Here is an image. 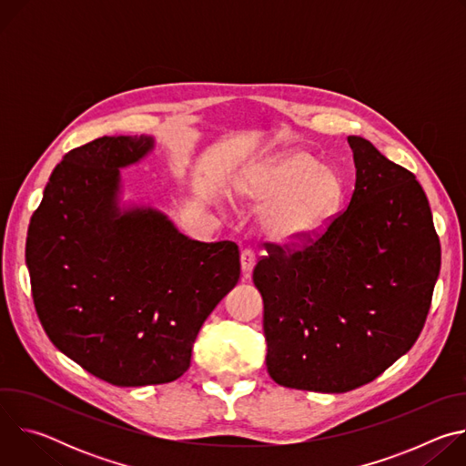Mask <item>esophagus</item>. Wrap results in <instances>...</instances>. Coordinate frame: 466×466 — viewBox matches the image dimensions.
<instances>
[{
  "mask_svg": "<svg viewBox=\"0 0 466 466\" xmlns=\"http://www.w3.org/2000/svg\"><path fill=\"white\" fill-rule=\"evenodd\" d=\"M254 265H256V254H254V250L245 248V250L241 252V271H243L245 277H250V273H252V269H254Z\"/></svg>",
  "mask_w": 466,
  "mask_h": 466,
  "instance_id": "obj_1",
  "label": "esophagus"
}]
</instances>
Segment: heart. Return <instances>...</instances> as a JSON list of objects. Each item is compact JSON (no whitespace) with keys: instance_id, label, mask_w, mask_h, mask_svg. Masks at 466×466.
Returning <instances> with one entry per match:
<instances>
[{"instance_id":"1","label":"heart","mask_w":466,"mask_h":466,"mask_svg":"<svg viewBox=\"0 0 466 466\" xmlns=\"http://www.w3.org/2000/svg\"><path fill=\"white\" fill-rule=\"evenodd\" d=\"M239 195L248 203H271L259 218L265 238L280 245H304L336 219L343 186L334 169L319 166L309 153L288 151L248 177Z\"/></svg>"}]
</instances>
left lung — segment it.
<instances>
[{"mask_svg":"<svg viewBox=\"0 0 466 466\" xmlns=\"http://www.w3.org/2000/svg\"><path fill=\"white\" fill-rule=\"evenodd\" d=\"M350 203L302 247L269 243L252 280L263 299L269 376L284 387L358 389L419 339L441 271V243L415 175L349 137Z\"/></svg>","mask_w":466,"mask_h":466,"instance_id":"left-lung-1","label":"left lung"}]
</instances>
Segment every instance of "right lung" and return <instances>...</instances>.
<instances>
[{
	"label": "right lung",
	"instance_id": "obj_1",
	"mask_svg": "<svg viewBox=\"0 0 466 466\" xmlns=\"http://www.w3.org/2000/svg\"><path fill=\"white\" fill-rule=\"evenodd\" d=\"M151 137H103L64 155L35 210L25 263L51 343L117 387L180 378L207 317L239 280L234 241L180 234L158 210H119V167Z\"/></svg>",
	"mask_w": 466,
	"mask_h": 466
}]
</instances>
